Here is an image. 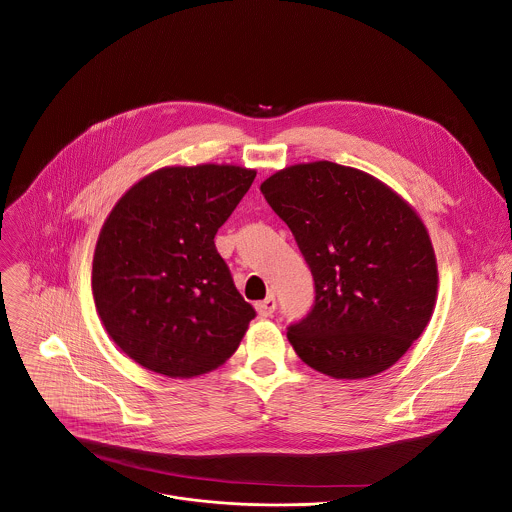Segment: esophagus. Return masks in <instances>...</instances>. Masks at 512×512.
I'll return each instance as SVG.
<instances>
[{"label":"esophagus","instance_id":"obj_1","mask_svg":"<svg viewBox=\"0 0 512 512\" xmlns=\"http://www.w3.org/2000/svg\"><path fill=\"white\" fill-rule=\"evenodd\" d=\"M275 308H277V300H275L273 294H269L265 300H261V302L255 304V310H257V314H259L261 318H269V316L275 312Z\"/></svg>","mask_w":512,"mask_h":512}]
</instances>
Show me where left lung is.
<instances>
[{
  "mask_svg": "<svg viewBox=\"0 0 512 512\" xmlns=\"http://www.w3.org/2000/svg\"><path fill=\"white\" fill-rule=\"evenodd\" d=\"M261 192L316 284L312 312L286 332L296 355L345 381L393 367L438 298L436 253L420 214L373 174L330 161L290 165Z\"/></svg>",
  "mask_w": 512,
  "mask_h": 512,
  "instance_id": "8db88e82",
  "label": "left lung"
}]
</instances>
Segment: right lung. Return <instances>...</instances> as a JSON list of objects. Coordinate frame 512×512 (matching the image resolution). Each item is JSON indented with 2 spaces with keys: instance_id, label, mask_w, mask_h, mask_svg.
I'll list each match as a JSON object with an SVG mask.
<instances>
[{
  "instance_id": "add662e5",
  "label": "right lung",
  "mask_w": 512,
  "mask_h": 512,
  "mask_svg": "<svg viewBox=\"0 0 512 512\" xmlns=\"http://www.w3.org/2000/svg\"><path fill=\"white\" fill-rule=\"evenodd\" d=\"M239 165H172L137 180L100 229L92 261L98 316L141 367L192 379L224 365L255 310L214 237L255 180Z\"/></svg>"
}]
</instances>
